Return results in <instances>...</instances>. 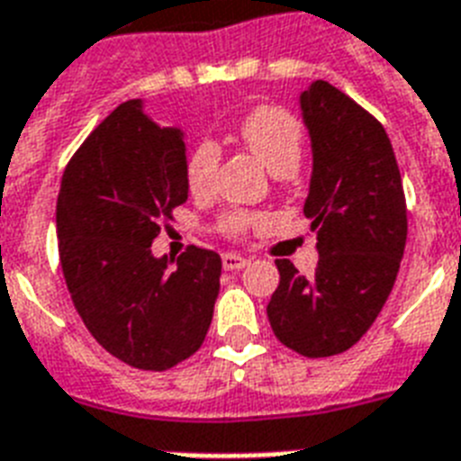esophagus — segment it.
I'll list each match as a JSON object with an SVG mask.
<instances>
[{
	"label": "esophagus",
	"mask_w": 461,
	"mask_h": 461,
	"mask_svg": "<svg viewBox=\"0 0 461 461\" xmlns=\"http://www.w3.org/2000/svg\"><path fill=\"white\" fill-rule=\"evenodd\" d=\"M221 261H223V268H226V271H240V268H245L249 264L248 257H242V254L235 252H226Z\"/></svg>",
	"instance_id": "obj_1"
}]
</instances>
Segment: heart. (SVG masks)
Listing matches in <instances>:
<instances>
[{
  "label": "heart",
  "mask_w": 461,
  "mask_h": 461,
  "mask_svg": "<svg viewBox=\"0 0 461 461\" xmlns=\"http://www.w3.org/2000/svg\"><path fill=\"white\" fill-rule=\"evenodd\" d=\"M238 135L249 152L274 173L290 176L300 168L302 149H304V132L300 121L281 106H257L240 121ZM221 149L213 140H200L190 149L185 161V183L190 194L209 197L216 190L219 178ZM267 216L248 209H230L221 216V230L228 235H245L252 228L261 226Z\"/></svg>",
  "instance_id": "b5f03b06"
}]
</instances>
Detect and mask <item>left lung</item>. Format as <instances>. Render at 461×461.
I'll list each match as a JSON object with an SVG mask.
<instances>
[{"instance_id":"1","label":"left lung","mask_w":461,"mask_h":461,"mask_svg":"<svg viewBox=\"0 0 461 461\" xmlns=\"http://www.w3.org/2000/svg\"><path fill=\"white\" fill-rule=\"evenodd\" d=\"M314 171L304 216L316 233L312 278L276 259L281 283L267 314L276 338L304 357L349 349L381 314L407 242V204L385 128L326 80L300 95Z\"/></svg>"}]
</instances>
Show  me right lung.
Masks as SVG:
<instances>
[{"mask_svg":"<svg viewBox=\"0 0 461 461\" xmlns=\"http://www.w3.org/2000/svg\"><path fill=\"white\" fill-rule=\"evenodd\" d=\"M187 200L185 142L131 99L73 154L57 200L59 259L92 338L121 362L167 371L207 338L221 257L187 248L171 268L152 240Z\"/></svg>","mask_w":461,"mask_h":461,"instance_id":"1","label":"right lung"}]
</instances>
